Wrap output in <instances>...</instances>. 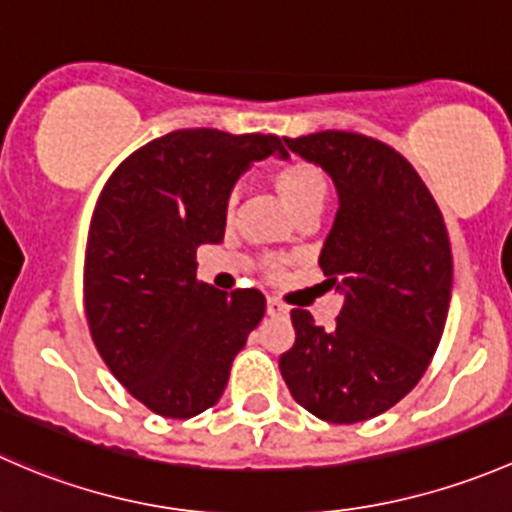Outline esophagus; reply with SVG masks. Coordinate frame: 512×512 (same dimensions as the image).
<instances>
[{"instance_id": "1", "label": "esophagus", "mask_w": 512, "mask_h": 512, "mask_svg": "<svg viewBox=\"0 0 512 512\" xmlns=\"http://www.w3.org/2000/svg\"><path fill=\"white\" fill-rule=\"evenodd\" d=\"M266 313L271 315V318H286L288 308L283 303H278L276 298H268L266 300Z\"/></svg>"}]
</instances>
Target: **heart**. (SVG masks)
Listing matches in <instances>:
<instances>
[{
	"label": "heart",
	"instance_id": "heart-1",
	"mask_svg": "<svg viewBox=\"0 0 512 512\" xmlns=\"http://www.w3.org/2000/svg\"><path fill=\"white\" fill-rule=\"evenodd\" d=\"M273 189L278 192V197L283 199V204L288 207V212L295 219L315 217V214L323 209L325 199H328L330 184L325 172L320 167L310 165V162H288V165L278 167L271 177ZM236 204V197L229 199V209ZM271 273H281L278 263H271L268 268Z\"/></svg>",
	"mask_w": 512,
	"mask_h": 512
}]
</instances>
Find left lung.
Masks as SVG:
<instances>
[{
  "label": "left lung",
  "instance_id": "obj_1",
  "mask_svg": "<svg viewBox=\"0 0 512 512\" xmlns=\"http://www.w3.org/2000/svg\"><path fill=\"white\" fill-rule=\"evenodd\" d=\"M283 142L337 189L318 263L345 300L330 330L291 310L295 342L278 367L300 407L355 424L407 397L439 347L453 283L449 234L414 167L384 142L342 130Z\"/></svg>",
  "mask_w": 512,
  "mask_h": 512
}]
</instances>
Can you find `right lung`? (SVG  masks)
<instances>
[{"instance_id":"right-lung-1","label":"right lung","mask_w":512,"mask_h":512,"mask_svg":"<svg viewBox=\"0 0 512 512\" xmlns=\"http://www.w3.org/2000/svg\"><path fill=\"white\" fill-rule=\"evenodd\" d=\"M268 155L288 157L276 135L175 130L135 150L98 197L83 273L88 328L115 379L167 419L219 402L266 313L256 288L197 281V249L221 244L236 179Z\"/></svg>"}]
</instances>
